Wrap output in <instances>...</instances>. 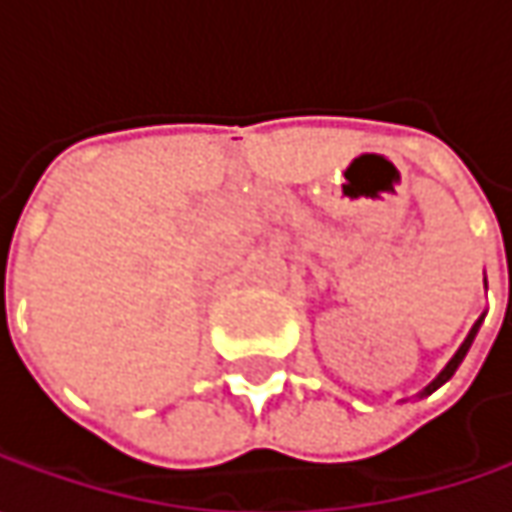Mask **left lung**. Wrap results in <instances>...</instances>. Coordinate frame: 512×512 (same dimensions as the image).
Returning <instances> with one entry per match:
<instances>
[{"mask_svg": "<svg viewBox=\"0 0 512 512\" xmlns=\"http://www.w3.org/2000/svg\"><path fill=\"white\" fill-rule=\"evenodd\" d=\"M482 322H484V316H479V322L470 327V333H467V339H464V342H462V347L456 350V356H453L450 362L444 364L442 373H439V376H436L433 382L427 384V387H424L419 396H430V393H433V390H439V387H442L444 382H450V376H453V373L459 370V364L464 362V356H467V350H470V344H473V339H476V333H479V327H482Z\"/></svg>", "mask_w": 512, "mask_h": 512, "instance_id": "obj_1", "label": "left lung"}]
</instances>
